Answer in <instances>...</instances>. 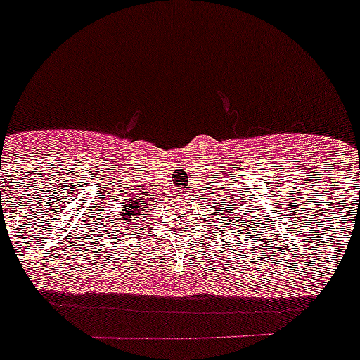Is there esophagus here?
<instances>
[{
    "instance_id": "34e87169",
    "label": "esophagus",
    "mask_w": 360,
    "mask_h": 360,
    "mask_svg": "<svg viewBox=\"0 0 360 360\" xmlns=\"http://www.w3.org/2000/svg\"><path fill=\"white\" fill-rule=\"evenodd\" d=\"M181 194H183V192H181V191H179V192H177V196H181Z\"/></svg>"
}]
</instances>
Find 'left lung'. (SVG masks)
<instances>
[{"label":"left lung","mask_w":360,"mask_h":360,"mask_svg":"<svg viewBox=\"0 0 360 360\" xmlns=\"http://www.w3.org/2000/svg\"><path fill=\"white\" fill-rule=\"evenodd\" d=\"M220 205H222V207H220V213H224L226 210H229L230 208L232 209V211L226 217H222V219L220 220H224V228H226V224H230V217L233 220H239L240 219V213H239V207H237V202L236 200H233V198H228V200H224V202L220 203ZM243 226H246V228H248V224H243ZM239 231L240 233H243V228H239Z\"/></svg>","instance_id":"1"}]
</instances>
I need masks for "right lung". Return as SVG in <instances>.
Returning <instances> with one entry per match:
<instances>
[{
    "label": "right lung",
    "instance_id": "right-lung-1",
    "mask_svg": "<svg viewBox=\"0 0 360 360\" xmlns=\"http://www.w3.org/2000/svg\"><path fill=\"white\" fill-rule=\"evenodd\" d=\"M117 211H120V213H117L120 219L114 220L112 233H114V231L129 228L130 222H136V220L140 219L141 213H147V211H149V203L143 202L140 196H136L134 194V196H129V198H124V200H121V207L117 209ZM104 230H106V228H104Z\"/></svg>",
    "mask_w": 360,
    "mask_h": 360
}]
</instances>
